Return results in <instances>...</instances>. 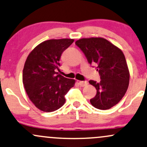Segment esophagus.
<instances>
[{
  "instance_id": "34e87169",
  "label": "esophagus",
  "mask_w": 147,
  "mask_h": 147,
  "mask_svg": "<svg viewBox=\"0 0 147 147\" xmlns=\"http://www.w3.org/2000/svg\"><path fill=\"white\" fill-rule=\"evenodd\" d=\"M79 84H80L81 87H85V86H87L88 84V82L87 81H80Z\"/></svg>"
}]
</instances>
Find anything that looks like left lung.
I'll use <instances>...</instances> for the list:
<instances>
[{
    "mask_svg": "<svg viewBox=\"0 0 147 147\" xmlns=\"http://www.w3.org/2000/svg\"><path fill=\"white\" fill-rule=\"evenodd\" d=\"M76 45L90 65L96 66L100 82L90 80L96 87V96L90 100L94 107L107 110L121 100L129 87V71L121 49L103 38H81Z\"/></svg>",
    "mask_w": 147,
    "mask_h": 147,
    "instance_id": "1",
    "label": "left lung"
}]
</instances>
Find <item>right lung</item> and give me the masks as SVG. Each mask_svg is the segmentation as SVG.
<instances>
[{
    "label": "right lung",
    "mask_w": 147,
    "mask_h": 147,
    "mask_svg": "<svg viewBox=\"0 0 147 147\" xmlns=\"http://www.w3.org/2000/svg\"><path fill=\"white\" fill-rule=\"evenodd\" d=\"M74 39H51L36 46L27 56L22 82L27 96L38 109L52 112L65 102V96L75 84V80L65 78L60 71L62 53Z\"/></svg>",
    "instance_id": "1"
}]
</instances>
